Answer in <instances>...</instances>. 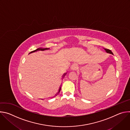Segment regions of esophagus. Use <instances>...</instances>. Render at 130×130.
<instances>
[{
  "instance_id": "esophagus-1",
  "label": "esophagus",
  "mask_w": 130,
  "mask_h": 130,
  "mask_svg": "<svg viewBox=\"0 0 130 130\" xmlns=\"http://www.w3.org/2000/svg\"><path fill=\"white\" fill-rule=\"evenodd\" d=\"M70 68L72 70H76L78 68V65L76 63H73L71 65Z\"/></svg>"
}]
</instances>
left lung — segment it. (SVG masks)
Returning a JSON list of instances; mask_svg holds the SVG:
<instances>
[{
    "instance_id": "left-lung-1",
    "label": "left lung",
    "mask_w": 130,
    "mask_h": 130,
    "mask_svg": "<svg viewBox=\"0 0 130 130\" xmlns=\"http://www.w3.org/2000/svg\"><path fill=\"white\" fill-rule=\"evenodd\" d=\"M104 49V50L107 52V53H110V54H113V52L111 51V50H109V49H105V48H103Z\"/></svg>"
}]
</instances>
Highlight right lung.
Masks as SVG:
<instances>
[{"label":"right lung","mask_w":130,"mask_h":130,"mask_svg":"<svg viewBox=\"0 0 130 130\" xmlns=\"http://www.w3.org/2000/svg\"><path fill=\"white\" fill-rule=\"evenodd\" d=\"M48 49H49V48H38V49H37L36 50H34V51H32V52H31L30 53H33V52H36V51H44V50H48ZM29 53V54H30ZM66 75V73H64V76H63V77L65 76ZM60 90H61V87L60 88V89H59V91H58V93L60 91Z\"/></svg>","instance_id":"1"}]
</instances>
